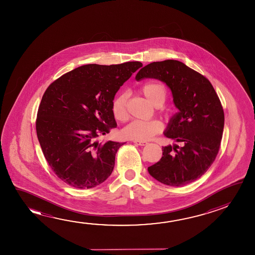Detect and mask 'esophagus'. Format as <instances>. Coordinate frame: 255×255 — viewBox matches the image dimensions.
Instances as JSON below:
<instances>
[{
  "instance_id": "34e87169",
  "label": "esophagus",
  "mask_w": 255,
  "mask_h": 255,
  "mask_svg": "<svg viewBox=\"0 0 255 255\" xmlns=\"http://www.w3.org/2000/svg\"><path fill=\"white\" fill-rule=\"evenodd\" d=\"M133 142L136 145H138V146H146V144H147V142L141 141V140H133Z\"/></svg>"
}]
</instances>
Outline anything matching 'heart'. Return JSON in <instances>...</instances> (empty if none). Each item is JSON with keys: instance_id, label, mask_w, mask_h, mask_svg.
I'll return each instance as SVG.
<instances>
[{"instance_id": "heart-1", "label": "heart", "mask_w": 255, "mask_h": 255, "mask_svg": "<svg viewBox=\"0 0 255 255\" xmlns=\"http://www.w3.org/2000/svg\"><path fill=\"white\" fill-rule=\"evenodd\" d=\"M140 92L146 100L154 107H161L167 97V91L163 84L156 82L146 83L140 88ZM111 111L117 121L125 122L128 119L127 95L120 93L111 102ZM163 130V124L157 120L133 121L123 129L122 133L126 138L132 140H147Z\"/></svg>"}]
</instances>
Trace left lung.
<instances>
[{"label": "left lung", "instance_id": "8db88e82", "mask_svg": "<svg viewBox=\"0 0 255 255\" xmlns=\"http://www.w3.org/2000/svg\"><path fill=\"white\" fill-rule=\"evenodd\" d=\"M135 78L165 83L180 110L171 117L164 135L184 146H163L162 158L147 168L149 174L168 186L191 183L205 174L220 149L224 112L217 93L204 75L173 59L150 63Z\"/></svg>", "mask_w": 255, "mask_h": 255}]
</instances>
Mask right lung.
Here are the masks:
<instances>
[{
	"instance_id": "right-lung-1",
	"label": "right lung",
	"mask_w": 255,
	"mask_h": 255,
	"mask_svg": "<svg viewBox=\"0 0 255 255\" xmlns=\"http://www.w3.org/2000/svg\"><path fill=\"white\" fill-rule=\"evenodd\" d=\"M142 67L138 61L89 64L55 80L47 88L35 123L38 140L55 174L76 188L104 182L125 143L96 138L117 127L111 102L122 85Z\"/></svg>"
}]
</instances>
